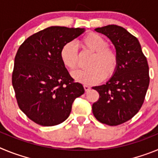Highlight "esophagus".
Listing matches in <instances>:
<instances>
[{"label": "esophagus", "instance_id": "obj_1", "mask_svg": "<svg viewBox=\"0 0 158 158\" xmlns=\"http://www.w3.org/2000/svg\"><path fill=\"white\" fill-rule=\"evenodd\" d=\"M84 89H85V91L87 92L90 89V87L89 85H84Z\"/></svg>", "mask_w": 158, "mask_h": 158}]
</instances>
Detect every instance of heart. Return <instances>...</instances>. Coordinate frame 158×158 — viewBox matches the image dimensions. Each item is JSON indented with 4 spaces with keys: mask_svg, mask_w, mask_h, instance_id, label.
<instances>
[{
    "mask_svg": "<svg viewBox=\"0 0 158 158\" xmlns=\"http://www.w3.org/2000/svg\"><path fill=\"white\" fill-rule=\"evenodd\" d=\"M79 45L94 54L89 63L90 68L73 73L77 81L85 85H94L115 74L118 68V54L114 49L108 47V43L102 36L96 33H89L79 41ZM60 58L69 70L77 69L78 54L76 46L72 43L65 44L60 51Z\"/></svg>",
    "mask_w": 158,
    "mask_h": 158,
    "instance_id": "1",
    "label": "heart"
}]
</instances>
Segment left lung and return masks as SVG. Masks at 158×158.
I'll list each match as a JSON object with an SVG mask.
<instances>
[{"mask_svg":"<svg viewBox=\"0 0 158 158\" xmlns=\"http://www.w3.org/2000/svg\"><path fill=\"white\" fill-rule=\"evenodd\" d=\"M95 31L112 42L118 64L105 85L93 88L100 95L93 104V113L99 122L118 126L133 118L144 103L150 84L149 65L138 39L125 28L111 24Z\"/></svg>","mask_w":158,"mask_h":158,"instance_id":"obj_1","label":"left lung"}]
</instances>
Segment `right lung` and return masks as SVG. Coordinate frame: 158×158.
Here are the masks:
<instances>
[{"label": "right lung", "mask_w": 158, "mask_h": 158, "mask_svg": "<svg viewBox=\"0 0 158 158\" xmlns=\"http://www.w3.org/2000/svg\"><path fill=\"white\" fill-rule=\"evenodd\" d=\"M84 28L47 27L29 36L15 57L12 82L17 104L31 120L55 126L69 117L73 102L85 93L69 75L60 58L65 44Z\"/></svg>", "instance_id": "1"}]
</instances>
